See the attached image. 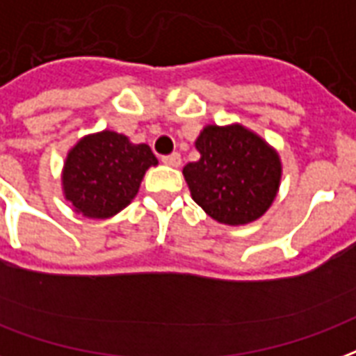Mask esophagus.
<instances>
[{"mask_svg": "<svg viewBox=\"0 0 356 356\" xmlns=\"http://www.w3.org/2000/svg\"><path fill=\"white\" fill-rule=\"evenodd\" d=\"M162 162L165 165H171V168H177V165H181V154L179 152H171L168 156H162Z\"/></svg>", "mask_w": 356, "mask_h": 356, "instance_id": "obj_1", "label": "esophagus"}]
</instances>
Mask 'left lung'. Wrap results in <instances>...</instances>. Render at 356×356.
Listing matches in <instances>:
<instances>
[{
  "instance_id": "8db88e82",
  "label": "left lung",
  "mask_w": 356,
  "mask_h": 356,
  "mask_svg": "<svg viewBox=\"0 0 356 356\" xmlns=\"http://www.w3.org/2000/svg\"><path fill=\"white\" fill-rule=\"evenodd\" d=\"M198 162L185 165L192 200L225 225H247L272 205L281 179L277 154L243 126H207Z\"/></svg>"
}]
</instances>
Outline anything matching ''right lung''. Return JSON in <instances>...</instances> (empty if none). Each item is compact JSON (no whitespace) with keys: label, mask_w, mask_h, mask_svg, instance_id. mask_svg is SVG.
<instances>
[{"label":"right lung","mask_w":356,"mask_h":356,"mask_svg":"<svg viewBox=\"0 0 356 356\" xmlns=\"http://www.w3.org/2000/svg\"><path fill=\"white\" fill-rule=\"evenodd\" d=\"M156 162L149 145L130 143L122 134L105 130L88 136L65 160V198L86 217H113L134 200L145 171Z\"/></svg>","instance_id":"right-lung-1"}]
</instances>
